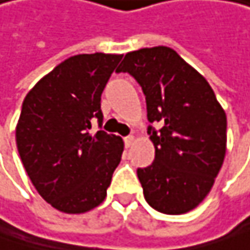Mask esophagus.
<instances>
[{"label": "esophagus", "instance_id": "34e87169", "mask_svg": "<svg viewBox=\"0 0 250 250\" xmlns=\"http://www.w3.org/2000/svg\"><path fill=\"white\" fill-rule=\"evenodd\" d=\"M135 141H136V139H135V136H132V135H131V136H126V138H125V146H126V148L132 146L135 144Z\"/></svg>", "mask_w": 250, "mask_h": 250}]
</instances>
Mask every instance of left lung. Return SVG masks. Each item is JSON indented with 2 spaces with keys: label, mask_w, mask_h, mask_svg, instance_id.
I'll return each mask as SVG.
<instances>
[{
  "label": "left lung",
  "mask_w": 250,
  "mask_h": 250,
  "mask_svg": "<svg viewBox=\"0 0 250 250\" xmlns=\"http://www.w3.org/2000/svg\"><path fill=\"white\" fill-rule=\"evenodd\" d=\"M116 72H129L146 97L155 159L139 168L146 202L181 215L199 205L215 184L226 153V114L213 89L169 46L128 52Z\"/></svg>",
  "instance_id": "1"
}]
</instances>
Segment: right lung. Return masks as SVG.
<instances>
[{
    "label": "right lung",
    "instance_id": "right-lung-1",
    "mask_svg": "<svg viewBox=\"0 0 250 250\" xmlns=\"http://www.w3.org/2000/svg\"><path fill=\"white\" fill-rule=\"evenodd\" d=\"M122 60L119 54H80L57 65L27 94L15 128L28 176L46 204L78 215L106 198L124 141L104 131L101 94Z\"/></svg>",
    "mask_w": 250,
    "mask_h": 250
}]
</instances>
